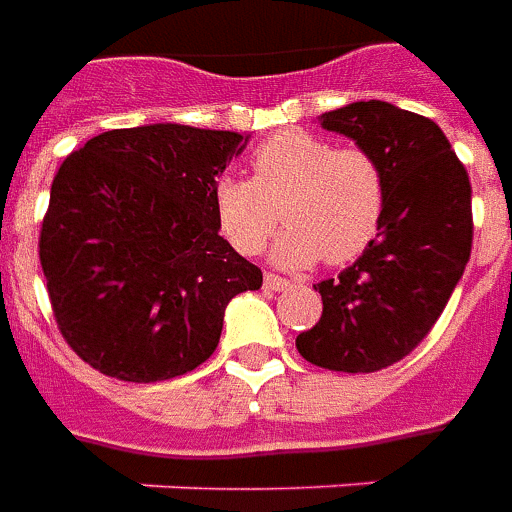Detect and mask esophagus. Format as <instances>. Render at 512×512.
Returning a JSON list of instances; mask_svg holds the SVG:
<instances>
[{
    "mask_svg": "<svg viewBox=\"0 0 512 512\" xmlns=\"http://www.w3.org/2000/svg\"><path fill=\"white\" fill-rule=\"evenodd\" d=\"M263 285H266V290H274V293H277V290H288L290 288L288 279L277 277V274H266V277H263Z\"/></svg>",
    "mask_w": 512,
    "mask_h": 512,
    "instance_id": "34e87169",
    "label": "esophagus"
}]
</instances>
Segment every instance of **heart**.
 <instances>
[{"label":"heart","mask_w":512,"mask_h":512,"mask_svg":"<svg viewBox=\"0 0 512 512\" xmlns=\"http://www.w3.org/2000/svg\"><path fill=\"white\" fill-rule=\"evenodd\" d=\"M384 172L362 147H334L307 131L268 136L252 156V178L224 175L213 186V213L235 252L257 255L277 230L274 263L307 268L348 263L373 244L384 216Z\"/></svg>","instance_id":"b5f03b06"}]
</instances>
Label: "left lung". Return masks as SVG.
<instances>
[{
  "instance_id": "8db88e82",
  "label": "left lung",
  "mask_w": 512,
  "mask_h": 512,
  "mask_svg": "<svg viewBox=\"0 0 512 512\" xmlns=\"http://www.w3.org/2000/svg\"><path fill=\"white\" fill-rule=\"evenodd\" d=\"M318 123L376 158L386 200L373 244L340 277L315 285L323 315L296 348L326 370L376 373L425 340L461 282L472 255V186L428 117L356 101Z\"/></svg>"
}]
</instances>
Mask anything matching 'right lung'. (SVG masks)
Masks as SVG:
<instances>
[{
  "label": "right lung",
  "instance_id": "1",
  "mask_svg": "<svg viewBox=\"0 0 512 512\" xmlns=\"http://www.w3.org/2000/svg\"><path fill=\"white\" fill-rule=\"evenodd\" d=\"M249 134L153 123L62 161L40 230L54 318L104 376L153 384L216 351L224 310L263 285L219 235L213 186Z\"/></svg>",
  "mask_w": 512,
  "mask_h": 512
}]
</instances>
